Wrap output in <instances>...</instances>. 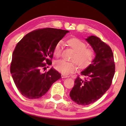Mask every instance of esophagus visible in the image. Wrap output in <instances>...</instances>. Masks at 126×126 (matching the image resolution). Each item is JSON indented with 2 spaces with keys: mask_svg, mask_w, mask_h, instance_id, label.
<instances>
[{
  "mask_svg": "<svg viewBox=\"0 0 126 126\" xmlns=\"http://www.w3.org/2000/svg\"><path fill=\"white\" fill-rule=\"evenodd\" d=\"M68 76H66V75H63V74H62V78H67Z\"/></svg>",
  "mask_w": 126,
  "mask_h": 126,
  "instance_id": "esophagus-1",
  "label": "esophagus"
}]
</instances>
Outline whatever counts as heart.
Instances as JSON below:
<instances>
[{
    "mask_svg": "<svg viewBox=\"0 0 126 126\" xmlns=\"http://www.w3.org/2000/svg\"><path fill=\"white\" fill-rule=\"evenodd\" d=\"M67 43L75 51V54L72 58V61L74 62H69L64 60H59L54 63V67L56 70L66 75L71 74L77 69L76 63L80 68L87 67L90 64L94 56L93 50L86 48V44L79 39L70 38L67 40ZM62 47L63 42L60 41L56 45L53 50V54L55 56L59 57L61 55Z\"/></svg>",
    "mask_w": 126,
    "mask_h": 126,
    "instance_id": "b5f03b06",
    "label": "heart"
}]
</instances>
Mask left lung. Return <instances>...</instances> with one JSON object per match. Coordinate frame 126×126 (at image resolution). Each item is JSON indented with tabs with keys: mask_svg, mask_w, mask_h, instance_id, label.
Returning a JSON list of instances; mask_svg holds the SVG:
<instances>
[{
	"mask_svg": "<svg viewBox=\"0 0 126 126\" xmlns=\"http://www.w3.org/2000/svg\"><path fill=\"white\" fill-rule=\"evenodd\" d=\"M85 40L95 56L91 64L80 72L85 78H76L69 94L72 100L81 105L94 103L104 94L110 87L115 73L114 56L110 46L94 35Z\"/></svg>",
	"mask_w": 126,
	"mask_h": 126,
	"instance_id": "1",
	"label": "left lung"
}]
</instances>
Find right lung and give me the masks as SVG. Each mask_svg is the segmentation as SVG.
I'll use <instances>...</instances> for the list:
<instances>
[{
	"label": "right lung",
	"instance_id": "right-lung-1",
	"mask_svg": "<svg viewBox=\"0 0 126 126\" xmlns=\"http://www.w3.org/2000/svg\"><path fill=\"white\" fill-rule=\"evenodd\" d=\"M69 31L51 28L35 30L24 36L16 46L12 54L11 73L21 94L29 99L44 95L61 75L51 65L56 45Z\"/></svg>",
	"mask_w": 126,
	"mask_h": 126
}]
</instances>
